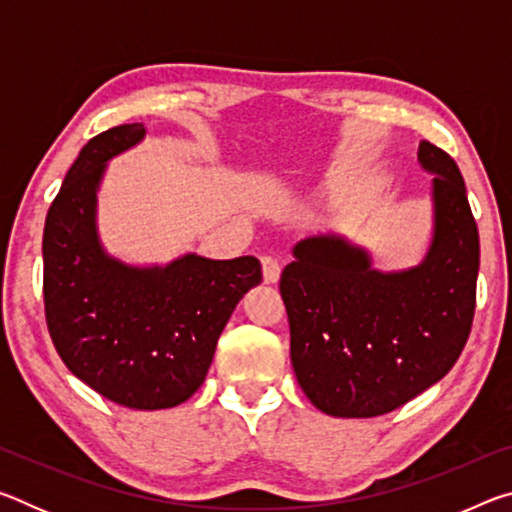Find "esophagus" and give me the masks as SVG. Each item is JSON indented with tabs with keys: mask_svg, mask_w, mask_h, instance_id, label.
<instances>
[{
	"mask_svg": "<svg viewBox=\"0 0 512 512\" xmlns=\"http://www.w3.org/2000/svg\"><path fill=\"white\" fill-rule=\"evenodd\" d=\"M262 273H264V282L266 284H275L277 280H280V273H282V266L280 262L273 255H262Z\"/></svg>",
	"mask_w": 512,
	"mask_h": 512,
	"instance_id": "esophagus-1",
	"label": "esophagus"
}]
</instances>
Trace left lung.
Masks as SVG:
<instances>
[{"instance_id": "left-lung-1", "label": "left lung", "mask_w": 512, "mask_h": 512, "mask_svg": "<svg viewBox=\"0 0 512 512\" xmlns=\"http://www.w3.org/2000/svg\"><path fill=\"white\" fill-rule=\"evenodd\" d=\"M418 160L436 173V225L420 266L381 273L361 248L311 237L282 271L293 372L327 415L375 418L400 409L452 370L470 336L479 230L452 155L420 142Z\"/></svg>"}]
</instances>
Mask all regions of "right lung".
I'll return each mask as SVG.
<instances>
[{
	"mask_svg": "<svg viewBox=\"0 0 512 512\" xmlns=\"http://www.w3.org/2000/svg\"><path fill=\"white\" fill-rule=\"evenodd\" d=\"M142 137V124H121L81 149L47 212L42 293L65 366L110 402L158 411L201 388L216 341L262 282V266L250 255H185L164 268H133L103 253L94 228L99 180L112 155Z\"/></svg>",
	"mask_w": 512,
	"mask_h": 512,
	"instance_id": "add662e5",
	"label": "right lung"
}]
</instances>
